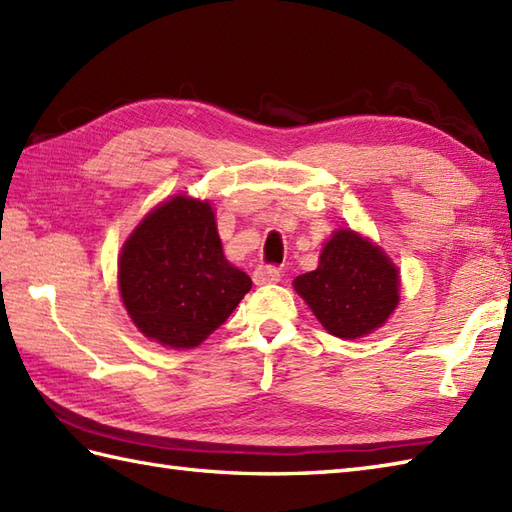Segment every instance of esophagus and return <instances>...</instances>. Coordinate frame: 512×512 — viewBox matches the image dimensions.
Instances as JSON below:
<instances>
[{
  "label": "esophagus",
  "instance_id": "1",
  "mask_svg": "<svg viewBox=\"0 0 512 512\" xmlns=\"http://www.w3.org/2000/svg\"><path fill=\"white\" fill-rule=\"evenodd\" d=\"M281 279L279 268L275 266H257L255 273H253V281L257 286H264V284H277Z\"/></svg>",
  "mask_w": 512,
  "mask_h": 512
}]
</instances>
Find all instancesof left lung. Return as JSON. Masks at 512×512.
<instances>
[{
	"label": "left lung",
	"mask_w": 512,
	"mask_h": 512,
	"mask_svg": "<svg viewBox=\"0 0 512 512\" xmlns=\"http://www.w3.org/2000/svg\"><path fill=\"white\" fill-rule=\"evenodd\" d=\"M292 284L323 328L339 339L374 332L400 299L398 268L383 248L350 228L334 231L317 270L299 275Z\"/></svg>",
	"instance_id": "obj_1"
}]
</instances>
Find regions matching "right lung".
<instances>
[{"instance_id": "obj_1", "label": "right lung", "mask_w": 512, "mask_h": 512, "mask_svg": "<svg viewBox=\"0 0 512 512\" xmlns=\"http://www.w3.org/2000/svg\"><path fill=\"white\" fill-rule=\"evenodd\" d=\"M253 281L228 264L209 202L173 195L127 237L118 288L136 328L191 350L231 317Z\"/></svg>"}]
</instances>
